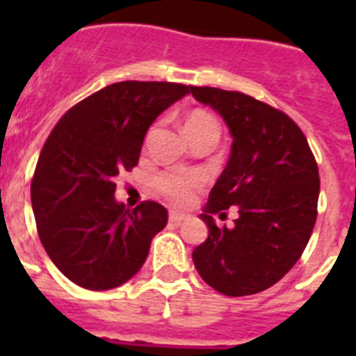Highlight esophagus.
Masks as SVG:
<instances>
[{
    "mask_svg": "<svg viewBox=\"0 0 356 356\" xmlns=\"http://www.w3.org/2000/svg\"><path fill=\"white\" fill-rule=\"evenodd\" d=\"M186 220V214H181V212H170V222L172 223H181Z\"/></svg>",
    "mask_w": 356,
    "mask_h": 356,
    "instance_id": "obj_1",
    "label": "esophagus"
}]
</instances>
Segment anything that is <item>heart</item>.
I'll return each instance as SVG.
<instances>
[{
	"mask_svg": "<svg viewBox=\"0 0 356 356\" xmlns=\"http://www.w3.org/2000/svg\"><path fill=\"white\" fill-rule=\"evenodd\" d=\"M184 134L197 133V131H211L218 134L216 118L207 111H192L184 118ZM203 184V175L200 172H164L155 179L156 190L168 201L175 205H186L194 200V194Z\"/></svg>",
	"mask_w": 356,
	"mask_h": 356,
	"instance_id": "b5f03b06",
	"label": "heart"
}]
</instances>
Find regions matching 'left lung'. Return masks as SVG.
<instances>
[{"label":"left lung","mask_w":356,"mask_h":356,"mask_svg":"<svg viewBox=\"0 0 356 356\" xmlns=\"http://www.w3.org/2000/svg\"><path fill=\"white\" fill-rule=\"evenodd\" d=\"M233 136L231 156L200 218L209 236L192 260L201 279L238 298L273 286L292 270L318 216L320 175L301 129L286 114L242 92L190 86ZM236 206L235 227L220 229L214 211Z\"/></svg>","instance_id":"obj_1"}]
</instances>
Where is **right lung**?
I'll list each match as a JSON object with an SVG mask.
<instances>
[{"label":"right lung","mask_w":356,"mask_h":356,"mask_svg":"<svg viewBox=\"0 0 356 356\" xmlns=\"http://www.w3.org/2000/svg\"><path fill=\"white\" fill-rule=\"evenodd\" d=\"M188 92L177 83H114L70 108L47 136L31 203L42 245L72 282L111 290L145 262L168 211L155 201L125 209L114 181L138 164L156 116Z\"/></svg>","instance_id":"1"}]
</instances>
